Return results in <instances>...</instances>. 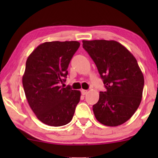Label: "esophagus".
<instances>
[{"label":"esophagus","mask_w":158,"mask_h":158,"mask_svg":"<svg viewBox=\"0 0 158 158\" xmlns=\"http://www.w3.org/2000/svg\"><path fill=\"white\" fill-rule=\"evenodd\" d=\"M87 93H88V90H83V89L81 90V94H83V95L87 94Z\"/></svg>","instance_id":"obj_1"}]
</instances>
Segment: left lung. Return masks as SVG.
Wrapping results in <instances>:
<instances>
[{"label":"left lung","instance_id":"1","mask_svg":"<svg viewBox=\"0 0 158 158\" xmlns=\"http://www.w3.org/2000/svg\"><path fill=\"white\" fill-rule=\"evenodd\" d=\"M83 47L96 64L106 88L93 106L96 119L109 127L124 124L142 101L144 76L137 60L114 40H83Z\"/></svg>","mask_w":158,"mask_h":158}]
</instances>
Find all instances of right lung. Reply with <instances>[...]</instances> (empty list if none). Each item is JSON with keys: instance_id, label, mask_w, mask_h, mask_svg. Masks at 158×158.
Returning <instances> with one entry per match:
<instances>
[{"instance_id": "obj_1", "label": "right lung", "mask_w": 158, "mask_h": 158, "mask_svg": "<svg viewBox=\"0 0 158 158\" xmlns=\"http://www.w3.org/2000/svg\"><path fill=\"white\" fill-rule=\"evenodd\" d=\"M79 47L76 41L44 42L27 58L22 77L26 97L38 119L49 126L68 124L80 101L79 90L60 85Z\"/></svg>"}]
</instances>
